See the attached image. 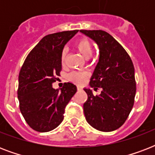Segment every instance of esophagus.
<instances>
[{
	"label": "esophagus",
	"mask_w": 155,
	"mask_h": 155,
	"mask_svg": "<svg viewBox=\"0 0 155 155\" xmlns=\"http://www.w3.org/2000/svg\"><path fill=\"white\" fill-rule=\"evenodd\" d=\"M77 90L78 91H81V90H82V87H80V86H77Z\"/></svg>",
	"instance_id": "esophagus-1"
}]
</instances>
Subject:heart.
Segmentation results:
<instances>
[{"mask_svg": "<svg viewBox=\"0 0 155 155\" xmlns=\"http://www.w3.org/2000/svg\"><path fill=\"white\" fill-rule=\"evenodd\" d=\"M75 48L81 54V55L84 58H89L93 52V46L92 42L86 38H81L78 39L75 43ZM61 63L64 64L66 59V51L63 50L61 53ZM87 77V74L85 72H80V71H72L68 75V79L76 84H82L84 81L85 78Z\"/></svg>", "mask_w": 155, "mask_h": 155, "instance_id": "heart-1", "label": "heart"}]
</instances>
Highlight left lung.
Listing matches in <instances>:
<instances>
[{
  "label": "left lung",
  "instance_id": "8db88e82",
  "mask_svg": "<svg viewBox=\"0 0 155 155\" xmlns=\"http://www.w3.org/2000/svg\"><path fill=\"white\" fill-rule=\"evenodd\" d=\"M97 42L100 58L90 80L99 96L84 88L87 94L84 104L85 118L90 125L103 132L120 128L130 115L134 104L136 81L132 59L123 47L104 30H80Z\"/></svg>",
  "mask_w": 155,
  "mask_h": 155
}]
</instances>
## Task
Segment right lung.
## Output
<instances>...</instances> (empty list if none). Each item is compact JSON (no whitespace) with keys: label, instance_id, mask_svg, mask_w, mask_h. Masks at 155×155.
<instances>
[{"label":"right lung","instance_id":"right-lung-1","mask_svg":"<svg viewBox=\"0 0 155 155\" xmlns=\"http://www.w3.org/2000/svg\"><path fill=\"white\" fill-rule=\"evenodd\" d=\"M78 31H63L42 38L21 68L19 108L26 123L35 131L49 132L59 125L66 106L77 91L71 83H64L61 91L54 89L52 84L60 76V57L64 45Z\"/></svg>","mask_w":155,"mask_h":155}]
</instances>
